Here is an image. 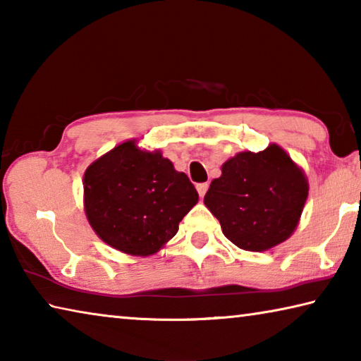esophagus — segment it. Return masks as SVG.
I'll return each instance as SVG.
<instances>
[{
    "label": "esophagus",
    "mask_w": 361,
    "mask_h": 361,
    "mask_svg": "<svg viewBox=\"0 0 361 361\" xmlns=\"http://www.w3.org/2000/svg\"><path fill=\"white\" fill-rule=\"evenodd\" d=\"M195 188H197V192H199L200 197H204L205 192H207V189H209V185H207V183H199V185L195 186Z\"/></svg>",
    "instance_id": "1"
}]
</instances>
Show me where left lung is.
<instances>
[{
    "label": "left lung",
    "mask_w": 361,
    "mask_h": 361,
    "mask_svg": "<svg viewBox=\"0 0 361 361\" xmlns=\"http://www.w3.org/2000/svg\"><path fill=\"white\" fill-rule=\"evenodd\" d=\"M307 194L302 169L274 143L264 151H245L228 159L204 204L234 245L264 252L295 232Z\"/></svg>",
    "instance_id": "8db88e82"
}]
</instances>
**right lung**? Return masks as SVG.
Masks as SVG:
<instances>
[{
	"mask_svg": "<svg viewBox=\"0 0 361 361\" xmlns=\"http://www.w3.org/2000/svg\"><path fill=\"white\" fill-rule=\"evenodd\" d=\"M199 194L161 151L140 149L137 140L116 146L84 173V210L109 247L132 256L157 253L178 232Z\"/></svg>",
	"mask_w": 361,
	"mask_h": 361,
	"instance_id": "add662e5",
	"label": "right lung"
}]
</instances>
